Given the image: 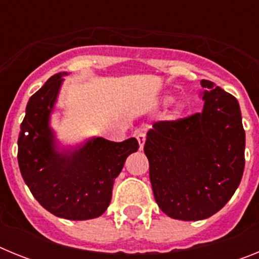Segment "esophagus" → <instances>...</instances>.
<instances>
[{"mask_svg": "<svg viewBox=\"0 0 259 259\" xmlns=\"http://www.w3.org/2000/svg\"><path fill=\"white\" fill-rule=\"evenodd\" d=\"M136 139L139 141V145H140V150L144 149V144H145L146 140V135L144 131H137L136 132Z\"/></svg>", "mask_w": 259, "mask_h": 259, "instance_id": "esophagus-1", "label": "esophagus"}]
</instances>
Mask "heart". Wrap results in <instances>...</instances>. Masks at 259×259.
<instances>
[{
  "label": "heart",
  "mask_w": 259,
  "mask_h": 259,
  "mask_svg": "<svg viewBox=\"0 0 259 259\" xmlns=\"http://www.w3.org/2000/svg\"><path fill=\"white\" fill-rule=\"evenodd\" d=\"M164 101H166V102H171V101H172V96H166V97H164ZM183 111H184V105H183V104H178V105H176L175 110H174V116L182 115Z\"/></svg>",
  "instance_id": "obj_1"
}]
</instances>
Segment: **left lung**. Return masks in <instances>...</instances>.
I'll return each instance as SVG.
<instances>
[{"instance_id":"1","label":"left lung","mask_w":259,"mask_h":259,"mask_svg":"<svg viewBox=\"0 0 259 259\" xmlns=\"http://www.w3.org/2000/svg\"><path fill=\"white\" fill-rule=\"evenodd\" d=\"M203 109L179 120L155 122L144 152L158 206L170 218L202 221L230 201L245 166L239 102L202 80Z\"/></svg>"}]
</instances>
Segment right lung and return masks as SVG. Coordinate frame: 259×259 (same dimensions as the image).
<instances>
[{"instance_id":"add662e5","label":"right lung","mask_w":259,"mask_h":259,"mask_svg":"<svg viewBox=\"0 0 259 259\" xmlns=\"http://www.w3.org/2000/svg\"><path fill=\"white\" fill-rule=\"evenodd\" d=\"M65 75L52 76L29 98L18 139V163L44 209L59 218L87 221L107 209L114 180L139 143L135 137L122 143L93 137L74 149H61L49 123Z\"/></svg>"}]
</instances>
